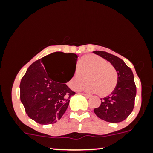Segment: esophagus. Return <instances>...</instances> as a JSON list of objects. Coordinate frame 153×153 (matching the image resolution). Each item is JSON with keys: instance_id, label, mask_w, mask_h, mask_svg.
<instances>
[{"instance_id": "1", "label": "esophagus", "mask_w": 153, "mask_h": 153, "mask_svg": "<svg viewBox=\"0 0 153 153\" xmlns=\"http://www.w3.org/2000/svg\"><path fill=\"white\" fill-rule=\"evenodd\" d=\"M82 95H83V96H85V97H86V98H90V95H88V94H84V93H82Z\"/></svg>"}]
</instances>
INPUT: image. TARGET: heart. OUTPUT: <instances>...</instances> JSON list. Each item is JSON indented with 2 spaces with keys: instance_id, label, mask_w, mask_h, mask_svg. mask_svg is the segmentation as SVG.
Segmentation results:
<instances>
[{
  "instance_id": "obj_1",
  "label": "heart",
  "mask_w": 153,
  "mask_h": 153,
  "mask_svg": "<svg viewBox=\"0 0 153 153\" xmlns=\"http://www.w3.org/2000/svg\"><path fill=\"white\" fill-rule=\"evenodd\" d=\"M79 69L80 71L76 70L74 72L68 82L72 89H78L87 78L89 83L79 89L88 92H97L101 96L111 94L117 86L118 75L114 67L99 56L95 54L84 56L80 60Z\"/></svg>"
}]
</instances>
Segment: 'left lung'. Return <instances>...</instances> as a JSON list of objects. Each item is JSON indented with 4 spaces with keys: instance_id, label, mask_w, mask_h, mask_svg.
Instances as JSON below:
<instances>
[{
    "instance_id": "8db88e82",
    "label": "left lung",
    "mask_w": 153,
    "mask_h": 153,
    "mask_svg": "<svg viewBox=\"0 0 153 153\" xmlns=\"http://www.w3.org/2000/svg\"><path fill=\"white\" fill-rule=\"evenodd\" d=\"M94 53L108 61L118 75L115 89L108 96L101 99V105L94 108V113L106 122H122L129 117L134 106L137 89L132 71L122 59L114 54L103 51H94Z\"/></svg>"
}]
</instances>
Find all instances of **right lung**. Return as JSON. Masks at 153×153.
Wrapping results in <instances>:
<instances>
[{
  "label": "right lung",
  "mask_w": 153,
  "mask_h": 153,
  "mask_svg": "<svg viewBox=\"0 0 153 153\" xmlns=\"http://www.w3.org/2000/svg\"><path fill=\"white\" fill-rule=\"evenodd\" d=\"M66 59L74 63L69 78L62 80L65 72L63 64L55 69L51 65L54 58ZM77 54L54 52L35 61L29 66L20 84L21 101L26 113L31 119L40 124H51L62 118L75 94L68 88L69 81L75 71Z\"/></svg>",
  "instance_id": "add662e5"
}]
</instances>
